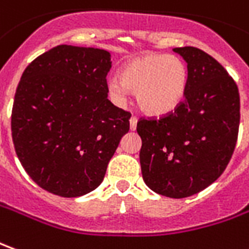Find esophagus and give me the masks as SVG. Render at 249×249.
I'll use <instances>...</instances> for the list:
<instances>
[{
    "instance_id": "34e87169",
    "label": "esophagus",
    "mask_w": 249,
    "mask_h": 249,
    "mask_svg": "<svg viewBox=\"0 0 249 249\" xmlns=\"http://www.w3.org/2000/svg\"><path fill=\"white\" fill-rule=\"evenodd\" d=\"M129 123H130V129H132V130L136 129L137 117H135V116H132V117H130V120H129Z\"/></svg>"
}]
</instances>
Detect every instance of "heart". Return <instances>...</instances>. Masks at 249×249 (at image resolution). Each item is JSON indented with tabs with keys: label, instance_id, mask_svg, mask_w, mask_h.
<instances>
[{
	"label": "heart",
	"instance_id": "1",
	"mask_svg": "<svg viewBox=\"0 0 249 249\" xmlns=\"http://www.w3.org/2000/svg\"><path fill=\"white\" fill-rule=\"evenodd\" d=\"M189 86V69L177 55L147 53L130 60L121 70V79L109 78L107 93L123 105L128 90L136 95L139 107L149 116H164L183 101Z\"/></svg>",
	"mask_w": 249,
	"mask_h": 249
}]
</instances>
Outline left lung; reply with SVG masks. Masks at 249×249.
<instances>
[{"mask_svg":"<svg viewBox=\"0 0 249 249\" xmlns=\"http://www.w3.org/2000/svg\"><path fill=\"white\" fill-rule=\"evenodd\" d=\"M189 69L185 100L160 119H142L140 164L145 185L170 198L197 194L218 178L232 158L240 124L237 85L209 53L174 48Z\"/></svg>","mask_w":249,"mask_h":249,"instance_id":"left-lung-1","label":"left lung"}]
</instances>
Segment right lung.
<instances>
[{"mask_svg":"<svg viewBox=\"0 0 249 249\" xmlns=\"http://www.w3.org/2000/svg\"><path fill=\"white\" fill-rule=\"evenodd\" d=\"M110 53L53 47L28 64L12 109V139L24 170L60 197H81L101 185L130 113L107 100Z\"/></svg>","mask_w":249,"mask_h":249,"instance_id":"1","label":"right lung"}]
</instances>
